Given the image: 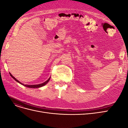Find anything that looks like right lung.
I'll return each mask as SVG.
<instances>
[{"label":"right lung","mask_w":128,"mask_h":128,"mask_svg":"<svg viewBox=\"0 0 128 128\" xmlns=\"http://www.w3.org/2000/svg\"><path fill=\"white\" fill-rule=\"evenodd\" d=\"M10 76H11L12 77V78H13L15 80H16L17 82H18V83H19L20 84L23 85V86H26V87H27V88H40V87L43 86H45V85H46V84H47V83H48V81H49L50 80V78H51V77H50V78H49L47 80L45 81V82L42 83H41V84H36V85H26V84H25V85H24V84H23V83H22L21 82H20V81H18V80H17L11 74H10Z\"/></svg>","instance_id":"right-lung-1"}]
</instances>
